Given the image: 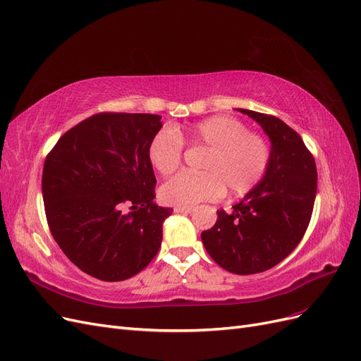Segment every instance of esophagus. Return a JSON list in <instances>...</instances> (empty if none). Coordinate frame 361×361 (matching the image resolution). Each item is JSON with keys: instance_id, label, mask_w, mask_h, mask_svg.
Listing matches in <instances>:
<instances>
[{"instance_id": "1", "label": "esophagus", "mask_w": 361, "mask_h": 361, "mask_svg": "<svg viewBox=\"0 0 361 361\" xmlns=\"http://www.w3.org/2000/svg\"><path fill=\"white\" fill-rule=\"evenodd\" d=\"M174 212H176V214H190V212H192V207H182V206H174Z\"/></svg>"}]
</instances>
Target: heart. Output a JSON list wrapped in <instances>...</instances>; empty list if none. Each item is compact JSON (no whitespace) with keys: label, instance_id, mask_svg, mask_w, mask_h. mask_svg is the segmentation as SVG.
<instances>
[{"label":"heart","instance_id":"b5f03b06","mask_svg":"<svg viewBox=\"0 0 361 361\" xmlns=\"http://www.w3.org/2000/svg\"><path fill=\"white\" fill-rule=\"evenodd\" d=\"M183 141L207 150L202 162L204 173H179L159 188L166 204L192 207L200 202L220 199L224 188L231 195L253 191L265 178L271 161L268 141L250 133L245 123L231 116H214L180 133L162 128L150 140L147 155L162 174L176 171L182 164Z\"/></svg>","mask_w":361,"mask_h":361}]
</instances>
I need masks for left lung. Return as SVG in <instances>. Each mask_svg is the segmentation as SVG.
<instances>
[{"instance_id": "1", "label": "left lung", "mask_w": 361, "mask_h": 361, "mask_svg": "<svg viewBox=\"0 0 361 361\" xmlns=\"http://www.w3.org/2000/svg\"><path fill=\"white\" fill-rule=\"evenodd\" d=\"M239 111L256 120L269 137V167L231 214L216 211V223L202 232V241L221 268L248 276L276 267L300 244L312 218L318 171L302 138L283 120Z\"/></svg>"}]
</instances>
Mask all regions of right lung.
I'll return each instance as SVG.
<instances>
[{"mask_svg":"<svg viewBox=\"0 0 361 361\" xmlns=\"http://www.w3.org/2000/svg\"><path fill=\"white\" fill-rule=\"evenodd\" d=\"M161 128L157 114L99 113L71 128L48 154L42 194L49 231L85 274L126 280L157 256L173 212L154 203L147 149Z\"/></svg>","mask_w":361,"mask_h":361,"instance_id":"right-lung-1","label":"right lung"}]
</instances>
